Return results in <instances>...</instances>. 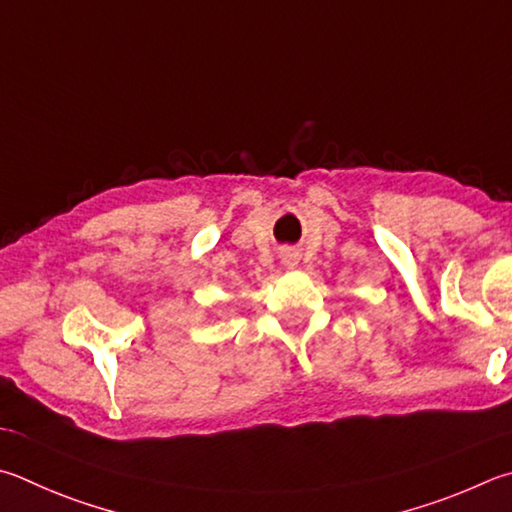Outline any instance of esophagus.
Masks as SVG:
<instances>
[{
    "label": "esophagus",
    "mask_w": 512,
    "mask_h": 512,
    "mask_svg": "<svg viewBox=\"0 0 512 512\" xmlns=\"http://www.w3.org/2000/svg\"><path fill=\"white\" fill-rule=\"evenodd\" d=\"M284 264H286V266H295V255L286 253V255H284Z\"/></svg>",
    "instance_id": "esophagus-1"
}]
</instances>
